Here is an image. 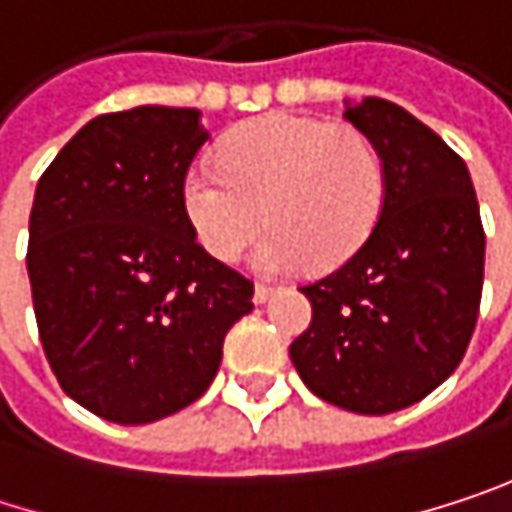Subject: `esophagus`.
Listing matches in <instances>:
<instances>
[{"instance_id":"34e87169","label":"esophagus","mask_w":512,"mask_h":512,"mask_svg":"<svg viewBox=\"0 0 512 512\" xmlns=\"http://www.w3.org/2000/svg\"><path fill=\"white\" fill-rule=\"evenodd\" d=\"M275 293H278V287H275V284H266V281H257L255 284V302H260V305H263V302H269Z\"/></svg>"}]
</instances>
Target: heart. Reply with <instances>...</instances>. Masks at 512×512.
<instances>
[{"label":"heart","instance_id":"1","mask_svg":"<svg viewBox=\"0 0 512 512\" xmlns=\"http://www.w3.org/2000/svg\"><path fill=\"white\" fill-rule=\"evenodd\" d=\"M382 204L385 162L361 130L284 112L234 127L216 171L183 180L186 219L219 260L243 255L263 216V266H341L373 234Z\"/></svg>","mask_w":512,"mask_h":512}]
</instances>
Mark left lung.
<instances>
[{"instance_id": "obj_1", "label": "left lung", "mask_w": 512, "mask_h": 512, "mask_svg": "<svg viewBox=\"0 0 512 512\" xmlns=\"http://www.w3.org/2000/svg\"><path fill=\"white\" fill-rule=\"evenodd\" d=\"M344 118L382 154L385 204L356 255L299 287L311 326L290 358L320 400L388 415L460 367L480 311L486 234L462 156L427 124L382 97Z\"/></svg>"}]
</instances>
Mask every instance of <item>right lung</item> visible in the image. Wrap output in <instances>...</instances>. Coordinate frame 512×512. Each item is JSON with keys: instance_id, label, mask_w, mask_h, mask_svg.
Listing matches in <instances>:
<instances>
[{"instance_id": "right-lung-1", "label": "right lung", "mask_w": 512, "mask_h": 512, "mask_svg": "<svg viewBox=\"0 0 512 512\" xmlns=\"http://www.w3.org/2000/svg\"><path fill=\"white\" fill-rule=\"evenodd\" d=\"M204 142L198 109L109 112L38 180L26 252L38 335L61 391L106 421L195 403L255 308V281L207 255L183 210Z\"/></svg>"}]
</instances>
